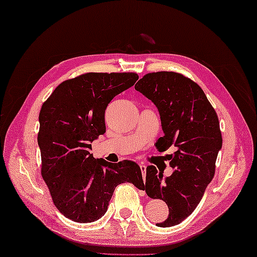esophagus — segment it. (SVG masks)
Here are the masks:
<instances>
[{
    "label": "esophagus",
    "mask_w": 257,
    "mask_h": 257,
    "mask_svg": "<svg viewBox=\"0 0 257 257\" xmlns=\"http://www.w3.org/2000/svg\"><path fill=\"white\" fill-rule=\"evenodd\" d=\"M140 170H141L142 176H144V178H145V177H146V165L145 164H140Z\"/></svg>",
    "instance_id": "34e87169"
}]
</instances>
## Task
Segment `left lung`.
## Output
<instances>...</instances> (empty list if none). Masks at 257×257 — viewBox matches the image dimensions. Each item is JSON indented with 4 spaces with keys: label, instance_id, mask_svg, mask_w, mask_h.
I'll return each instance as SVG.
<instances>
[{
    "label": "left lung",
    "instance_id": "1",
    "mask_svg": "<svg viewBox=\"0 0 257 257\" xmlns=\"http://www.w3.org/2000/svg\"><path fill=\"white\" fill-rule=\"evenodd\" d=\"M159 109L164 136L156 142L159 152L175 147L170 165L173 172L163 180L154 165L147 167L146 193L163 200L169 216L160 227L183 222L194 211L214 178L222 148L218 117L206 94L191 79L177 72L147 73L134 86Z\"/></svg>",
    "mask_w": 257,
    "mask_h": 257
}]
</instances>
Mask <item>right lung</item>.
Here are the masks:
<instances>
[{
	"label": "right lung",
	"mask_w": 257,
	"mask_h": 257,
	"mask_svg": "<svg viewBox=\"0 0 257 257\" xmlns=\"http://www.w3.org/2000/svg\"><path fill=\"white\" fill-rule=\"evenodd\" d=\"M136 72H89L63 81L43 102L38 144L41 176L61 214L92 223L105 214L117 185L145 189L136 162L109 163L93 157L92 142L105 133L110 101L134 85Z\"/></svg>",
	"instance_id": "right-lung-1"
}]
</instances>
